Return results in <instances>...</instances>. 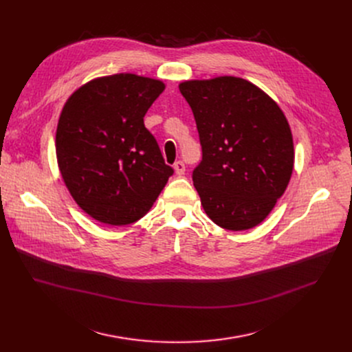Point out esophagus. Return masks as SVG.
I'll return each instance as SVG.
<instances>
[{
	"label": "esophagus",
	"mask_w": 352,
	"mask_h": 352,
	"mask_svg": "<svg viewBox=\"0 0 352 352\" xmlns=\"http://www.w3.org/2000/svg\"><path fill=\"white\" fill-rule=\"evenodd\" d=\"M175 172H176V175L177 176H182L183 173H185V170H186V167H185V163H183L182 160H177L176 163H175Z\"/></svg>",
	"instance_id": "1"
}]
</instances>
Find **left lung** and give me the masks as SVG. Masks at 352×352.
<instances>
[{
  "label": "left lung",
  "instance_id": "obj_1",
  "mask_svg": "<svg viewBox=\"0 0 352 352\" xmlns=\"http://www.w3.org/2000/svg\"><path fill=\"white\" fill-rule=\"evenodd\" d=\"M202 146L193 185L210 219L228 230L259 225L285 192L294 140L283 111L252 82L232 76L179 85Z\"/></svg>",
  "mask_w": 352,
  "mask_h": 352
}]
</instances>
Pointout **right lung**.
<instances>
[{
    "instance_id": "add662e5",
    "label": "right lung",
    "mask_w": 352,
    "mask_h": 352,
    "mask_svg": "<svg viewBox=\"0 0 352 352\" xmlns=\"http://www.w3.org/2000/svg\"><path fill=\"white\" fill-rule=\"evenodd\" d=\"M163 90L160 80L120 73L86 82L65 102L56 133L58 169L93 219L139 221L173 175L143 122Z\"/></svg>"
}]
</instances>
